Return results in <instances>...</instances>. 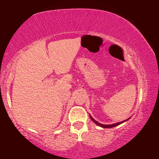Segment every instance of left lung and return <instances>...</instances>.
<instances>
[{"label": "left lung", "mask_w": 159, "mask_h": 159, "mask_svg": "<svg viewBox=\"0 0 159 159\" xmlns=\"http://www.w3.org/2000/svg\"><path fill=\"white\" fill-rule=\"evenodd\" d=\"M90 118H91V119H92V120H93V121L94 123H96V124L100 126V127H102V128H114V127H115V126H117V125H118L121 124V123H123V122H125V121H126V120H128V119H130V118H128V119H126V120H123V121L119 122V123H114V124H111V125H104V124H102V123H98V121H96V120H95V119H93V118L92 116H91L90 115Z\"/></svg>", "instance_id": "obj_1"}]
</instances>
